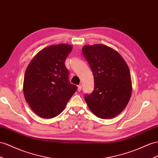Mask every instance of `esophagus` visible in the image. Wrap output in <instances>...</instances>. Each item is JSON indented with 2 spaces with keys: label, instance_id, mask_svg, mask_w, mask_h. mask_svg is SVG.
<instances>
[{
  "label": "esophagus",
  "instance_id": "obj_1",
  "mask_svg": "<svg viewBox=\"0 0 158 158\" xmlns=\"http://www.w3.org/2000/svg\"><path fill=\"white\" fill-rule=\"evenodd\" d=\"M81 89H82L81 85H78V88H77L78 91H81Z\"/></svg>",
  "mask_w": 158,
  "mask_h": 158
}]
</instances>
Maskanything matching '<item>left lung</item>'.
I'll use <instances>...</instances> for the list:
<instances>
[{
	"mask_svg": "<svg viewBox=\"0 0 158 158\" xmlns=\"http://www.w3.org/2000/svg\"><path fill=\"white\" fill-rule=\"evenodd\" d=\"M82 52L94 77V89L85 95V100L98 118H114L125 108L131 97L127 64L118 52L102 44L85 45Z\"/></svg>",
	"mask_w": 158,
	"mask_h": 158,
	"instance_id": "8db88e82",
	"label": "left lung"
}]
</instances>
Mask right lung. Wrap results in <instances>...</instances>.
<instances>
[{
	"label": "right lung",
	"instance_id": "right-lung-1",
	"mask_svg": "<svg viewBox=\"0 0 158 158\" xmlns=\"http://www.w3.org/2000/svg\"><path fill=\"white\" fill-rule=\"evenodd\" d=\"M72 47L51 45L40 51L28 66L23 83L25 100L36 114L43 118L59 115L77 89L69 80L64 64Z\"/></svg>",
	"mask_w": 158,
	"mask_h": 158
}]
</instances>
